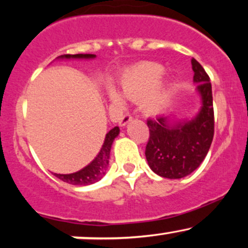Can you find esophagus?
<instances>
[{"mask_svg": "<svg viewBox=\"0 0 248 248\" xmlns=\"http://www.w3.org/2000/svg\"><path fill=\"white\" fill-rule=\"evenodd\" d=\"M132 119H133V118H132V115H130L129 113H126V114H124V116H122L121 120L119 121V124H120L121 127H124V126H126V124H128V122L132 121Z\"/></svg>", "mask_w": 248, "mask_h": 248, "instance_id": "esophagus-1", "label": "esophagus"}]
</instances>
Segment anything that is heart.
<instances>
[{
	"mask_svg": "<svg viewBox=\"0 0 248 248\" xmlns=\"http://www.w3.org/2000/svg\"><path fill=\"white\" fill-rule=\"evenodd\" d=\"M164 67L156 62H143L129 69L122 77L120 87L126 98L139 99L141 112L147 115H157L169 106L172 98V79H159ZM110 100L121 101V96L113 88L108 91Z\"/></svg>",
	"mask_w": 248,
	"mask_h": 248,
	"instance_id": "heart-1",
	"label": "heart"
}]
</instances>
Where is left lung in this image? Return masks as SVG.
<instances>
[{
  "instance_id": "left-lung-1",
  "label": "left lung",
  "mask_w": 248,
  "mask_h": 248,
  "mask_svg": "<svg viewBox=\"0 0 248 248\" xmlns=\"http://www.w3.org/2000/svg\"><path fill=\"white\" fill-rule=\"evenodd\" d=\"M193 82L201 107L192 118L162 115L148 120L150 138L146 147L148 166L156 175L178 179L195 171L204 161L215 132L212 87L209 76L195 58L191 59Z\"/></svg>"
}]
</instances>
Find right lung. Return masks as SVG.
<instances>
[{
    "label": "right lung",
    "mask_w": 248,
    "mask_h": 248,
    "mask_svg": "<svg viewBox=\"0 0 248 248\" xmlns=\"http://www.w3.org/2000/svg\"><path fill=\"white\" fill-rule=\"evenodd\" d=\"M95 57V55L78 53V55H62L57 57V59H61V61H62V59H67V61H70V59H79V61L86 59V61H90V59H94ZM119 134H120V128L119 127H114L106 134V138H105V141L102 142V146L99 150L98 155L84 169L73 173H67V175L55 173L56 177L65 182V183L72 184V186H90V184L100 181L106 173L108 166H109L110 149H112L113 141L115 140Z\"/></svg>",
    "instance_id": "obj_1"
}]
</instances>
